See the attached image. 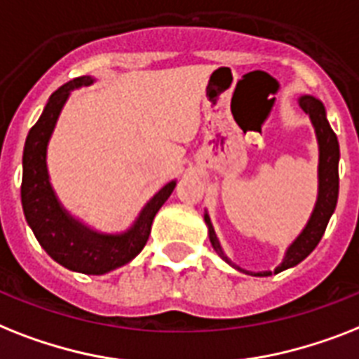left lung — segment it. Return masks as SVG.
<instances>
[{
    "instance_id": "obj_1",
    "label": "left lung",
    "mask_w": 359,
    "mask_h": 359,
    "mask_svg": "<svg viewBox=\"0 0 359 359\" xmlns=\"http://www.w3.org/2000/svg\"><path fill=\"white\" fill-rule=\"evenodd\" d=\"M299 103H301L302 110L310 116L311 123L316 127L317 140H319V197H317L316 210H313L308 225L302 230V234L293 241V245L287 249L284 262L276 267L275 273H280V271L287 269V267L301 264L306 256L316 249L317 243L321 241L323 234H325L326 225H328L334 210H336L337 194H339V171H337V164H339V144H337L336 133L332 130L330 123L326 119L325 107H323L319 99L311 97V95L301 97ZM205 221L206 225H208V234L212 245L217 250V255L230 264V260L223 255V250H221L219 243H217V238H215V232L212 229L208 215H205ZM236 269H240V267H236ZM245 273H249V271H245ZM269 275H273V271L256 273V276Z\"/></svg>"
}]
</instances>
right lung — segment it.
I'll return each mask as SVG.
<instances>
[{"label":"right lung","instance_id":"1","mask_svg":"<svg viewBox=\"0 0 359 359\" xmlns=\"http://www.w3.org/2000/svg\"><path fill=\"white\" fill-rule=\"evenodd\" d=\"M90 83L92 77H77L55 90L42 116L29 130L23 147L22 206L38 243L55 262L84 275H103L130 262L144 249L149 240L154 215L168 201L177 182L173 180L160 189L142 210L133 229L125 234H97L64 212L49 184L46 149L69 90L88 86Z\"/></svg>","mask_w":359,"mask_h":359}]
</instances>
